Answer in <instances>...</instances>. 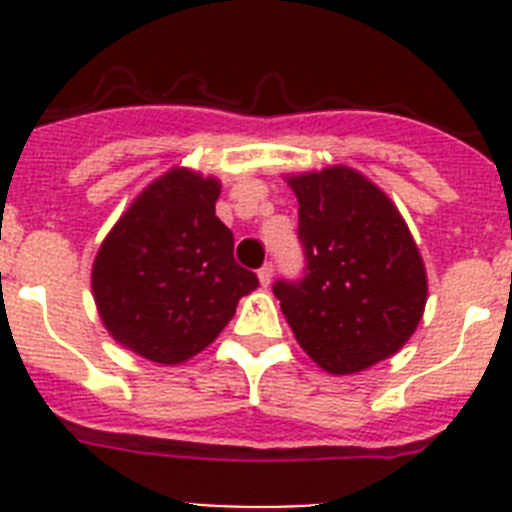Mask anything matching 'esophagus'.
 Returning <instances> with one entry per match:
<instances>
[{
	"label": "esophagus",
	"instance_id": "obj_1",
	"mask_svg": "<svg viewBox=\"0 0 512 512\" xmlns=\"http://www.w3.org/2000/svg\"><path fill=\"white\" fill-rule=\"evenodd\" d=\"M271 277H274V264H264V266H261V269H259V282L264 284V287H269Z\"/></svg>",
	"mask_w": 512,
	"mask_h": 512
}]
</instances>
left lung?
Returning <instances> with one entry per match:
<instances>
[{
	"instance_id": "left-lung-1",
	"label": "left lung",
	"mask_w": 512,
	"mask_h": 512,
	"mask_svg": "<svg viewBox=\"0 0 512 512\" xmlns=\"http://www.w3.org/2000/svg\"><path fill=\"white\" fill-rule=\"evenodd\" d=\"M305 279L277 282L284 318L320 369L364 372L400 351L428 300L425 264L395 202L351 166L287 176Z\"/></svg>"
}]
</instances>
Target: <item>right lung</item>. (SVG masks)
Listing matches in <instances>:
<instances>
[{
	"label": "right lung",
	"mask_w": 512,
	"mask_h": 512,
	"mask_svg": "<svg viewBox=\"0 0 512 512\" xmlns=\"http://www.w3.org/2000/svg\"><path fill=\"white\" fill-rule=\"evenodd\" d=\"M220 179L174 166L130 202L92 264V295L120 346L156 364H184L223 333L259 287L233 259L215 215Z\"/></svg>",
	"instance_id": "add662e5"
}]
</instances>
